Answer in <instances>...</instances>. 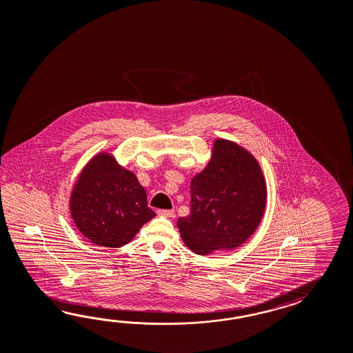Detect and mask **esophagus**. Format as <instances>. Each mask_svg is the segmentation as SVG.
I'll list each match as a JSON object with an SVG mask.
<instances>
[{
    "mask_svg": "<svg viewBox=\"0 0 353 353\" xmlns=\"http://www.w3.org/2000/svg\"><path fill=\"white\" fill-rule=\"evenodd\" d=\"M158 215H163V216H168V218H173L174 216V210L172 209H159L157 210Z\"/></svg>",
    "mask_w": 353,
    "mask_h": 353,
    "instance_id": "esophagus-1",
    "label": "esophagus"
}]
</instances>
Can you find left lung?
<instances>
[{
	"mask_svg": "<svg viewBox=\"0 0 353 353\" xmlns=\"http://www.w3.org/2000/svg\"><path fill=\"white\" fill-rule=\"evenodd\" d=\"M190 214L177 227L186 246L200 255L231 250L255 232L267 203L256 159L232 141L215 140L213 157L190 185Z\"/></svg>",
	"mask_w": 353,
	"mask_h": 353,
	"instance_id": "left-lung-1",
	"label": "left lung"
}]
</instances>
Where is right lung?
I'll return each instance as SVG.
<instances>
[{
	"instance_id": "1",
	"label": "right lung",
	"mask_w": 353,
	"mask_h": 353,
	"mask_svg": "<svg viewBox=\"0 0 353 353\" xmlns=\"http://www.w3.org/2000/svg\"><path fill=\"white\" fill-rule=\"evenodd\" d=\"M70 210L79 231L98 246L120 248L154 218L137 176L112 155H95L75 183Z\"/></svg>"
}]
</instances>
